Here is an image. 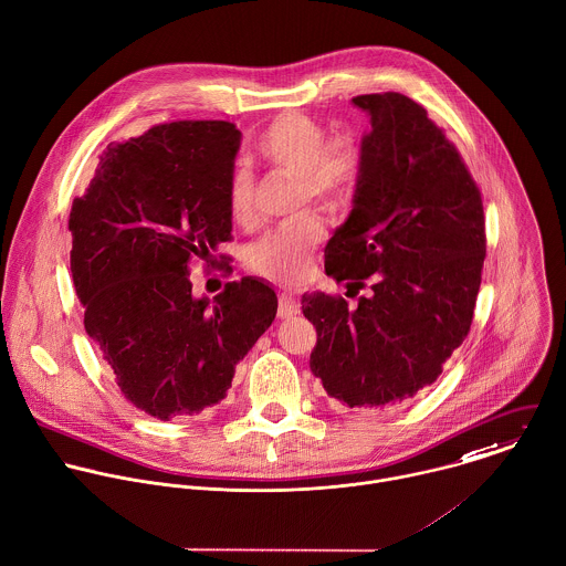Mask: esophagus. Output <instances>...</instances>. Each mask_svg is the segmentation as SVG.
<instances>
[{
	"mask_svg": "<svg viewBox=\"0 0 566 566\" xmlns=\"http://www.w3.org/2000/svg\"><path fill=\"white\" fill-rule=\"evenodd\" d=\"M297 313H300V302L293 295L282 293L280 302H277V317L280 319H289V317H293Z\"/></svg>",
	"mask_w": 566,
	"mask_h": 566,
	"instance_id": "34e87169",
	"label": "esophagus"
}]
</instances>
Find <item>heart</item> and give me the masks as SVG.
Wrapping results in <instances>:
<instances>
[{
  "label": "heart",
  "mask_w": 566,
  "mask_h": 566,
  "mask_svg": "<svg viewBox=\"0 0 566 566\" xmlns=\"http://www.w3.org/2000/svg\"><path fill=\"white\" fill-rule=\"evenodd\" d=\"M255 156L282 176L295 178L293 209L337 207L355 187L361 154L350 138H328L326 127L304 114L275 116L255 138ZM255 182L247 169H233L224 182V209L235 227L249 229ZM322 240V222L304 213L297 220L262 235L244 253V266L275 284H297L313 266V251Z\"/></svg>",
  "instance_id": "1"
}]
</instances>
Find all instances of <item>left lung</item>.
Here are the masks:
<instances>
[{"mask_svg": "<svg viewBox=\"0 0 566 566\" xmlns=\"http://www.w3.org/2000/svg\"><path fill=\"white\" fill-rule=\"evenodd\" d=\"M370 114L348 220L326 244L346 297L311 293V370L348 408L381 410L437 381L470 333L485 262V213L457 145L399 92L361 94Z\"/></svg>", "mask_w": 566, "mask_h": 566, "instance_id": "obj_1", "label": "left lung"}]
</instances>
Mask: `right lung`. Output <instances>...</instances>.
Here are the masks:
<instances>
[{
	"mask_svg": "<svg viewBox=\"0 0 566 566\" xmlns=\"http://www.w3.org/2000/svg\"><path fill=\"white\" fill-rule=\"evenodd\" d=\"M240 136L229 120L154 125L109 143L72 200L70 271L85 333L120 395L160 421L220 403L277 313L275 291L253 277L227 282L213 306L191 295L193 262H227L224 182Z\"/></svg>",
	"mask_w": 566,
	"mask_h": 566,
	"instance_id": "add662e5",
	"label": "right lung"
}]
</instances>
